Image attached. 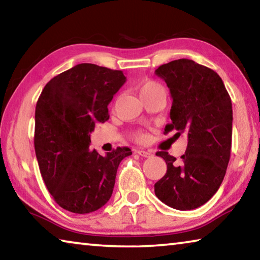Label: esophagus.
Here are the masks:
<instances>
[{"instance_id":"1","label":"esophagus","mask_w":260,"mask_h":260,"mask_svg":"<svg viewBox=\"0 0 260 260\" xmlns=\"http://www.w3.org/2000/svg\"><path fill=\"white\" fill-rule=\"evenodd\" d=\"M138 153H139L140 156L146 157V158H148V157H151V156H152V152H151V151H149V150H139V151H138Z\"/></svg>"}]
</instances>
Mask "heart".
Returning a JSON list of instances; mask_svg holds the SVG:
<instances>
[{
  "instance_id": "obj_1",
  "label": "heart",
  "mask_w": 260,
  "mask_h": 260,
  "mask_svg": "<svg viewBox=\"0 0 260 260\" xmlns=\"http://www.w3.org/2000/svg\"><path fill=\"white\" fill-rule=\"evenodd\" d=\"M136 88H138L141 99L148 98V96L153 94H165L164 87H162L159 82H157L155 80L140 81L138 85H136ZM134 138L136 141H139V142H146L148 135L146 133H143V132H136L134 134Z\"/></svg>"
}]
</instances>
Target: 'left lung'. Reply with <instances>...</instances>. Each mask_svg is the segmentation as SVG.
Returning <instances> with one entry per match:
<instances>
[{"mask_svg": "<svg viewBox=\"0 0 260 260\" xmlns=\"http://www.w3.org/2000/svg\"><path fill=\"white\" fill-rule=\"evenodd\" d=\"M155 73L164 79L173 100L164 134L177 131L175 136H188L181 161L166 151L156 153L167 171L155 183V193L173 209L200 208L217 192L231 158V96L217 72L191 59L162 64Z\"/></svg>", "mask_w": 260, "mask_h": 260, "instance_id": "1", "label": "left lung"}]
</instances>
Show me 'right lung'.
<instances>
[{"label":"right lung","instance_id":"1","mask_svg":"<svg viewBox=\"0 0 260 260\" xmlns=\"http://www.w3.org/2000/svg\"><path fill=\"white\" fill-rule=\"evenodd\" d=\"M126 81L121 71L82 63L43 88L35 108L34 148L47 189L60 208L90 213L112 195L117 170L132 151L118 147L101 156L90 133L109 119L108 105Z\"/></svg>","mask_w":260,"mask_h":260}]
</instances>
